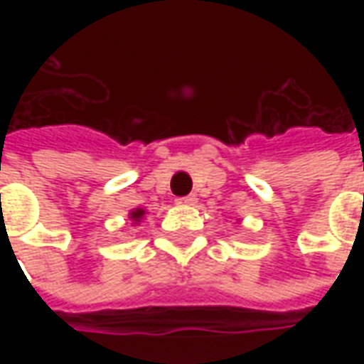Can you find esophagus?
Wrapping results in <instances>:
<instances>
[{
	"mask_svg": "<svg viewBox=\"0 0 364 364\" xmlns=\"http://www.w3.org/2000/svg\"><path fill=\"white\" fill-rule=\"evenodd\" d=\"M175 203H177V205H193V203H195V197H193V195H187V197H179V198H175Z\"/></svg>",
	"mask_w": 364,
	"mask_h": 364,
	"instance_id": "34e87169",
	"label": "esophagus"
}]
</instances>
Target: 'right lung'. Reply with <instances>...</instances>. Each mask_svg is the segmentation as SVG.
I'll list each match as a JSON object with an SVG mask.
<instances>
[{"label": "right lung", "mask_w": 364, "mask_h": 364, "mask_svg": "<svg viewBox=\"0 0 364 364\" xmlns=\"http://www.w3.org/2000/svg\"><path fill=\"white\" fill-rule=\"evenodd\" d=\"M144 216V210L142 208H136V210H132V214H130V218L134 222H140V218Z\"/></svg>", "instance_id": "add662e5"}]
</instances>
